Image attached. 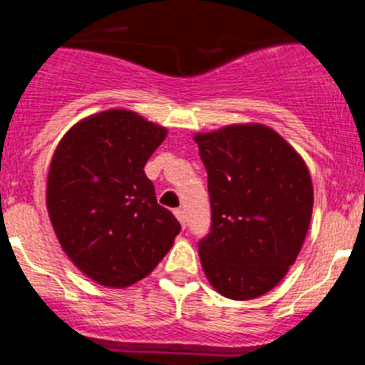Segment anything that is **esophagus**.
<instances>
[{
	"mask_svg": "<svg viewBox=\"0 0 365 365\" xmlns=\"http://www.w3.org/2000/svg\"><path fill=\"white\" fill-rule=\"evenodd\" d=\"M173 214H175V217L179 219V222L180 225H182V228H185V225H186V217H185V212L180 210V208H175V210H173Z\"/></svg>",
	"mask_w": 365,
	"mask_h": 365,
	"instance_id": "obj_1",
	"label": "esophagus"
}]
</instances>
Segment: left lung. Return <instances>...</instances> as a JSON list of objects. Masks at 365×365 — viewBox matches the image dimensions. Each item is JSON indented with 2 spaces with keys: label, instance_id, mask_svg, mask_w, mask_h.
I'll list each match as a JSON object with an SVG mask.
<instances>
[{
  "label": "left lung",
  "instance_id": "1",
  "mask_svg": "<svg viewBox=\"0 0 365 365\" xmlns=\"http://www.w3.org/2000/svg\"><path fill=\"white\" fill-rule=\"evenodd\" d=\"M193 140L208 173L212 228L199 257L215 291L254 299L294 265L312 215V180L298 151L263 124H232Z\"/></svg>",
  "mask_w": 365,
  "mask_h": 365
}]
</instances>
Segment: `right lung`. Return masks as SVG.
I'll return each instance as SVG.
<instances>
[{
    "mask_svg": "<svg viewBox=\"0 0 365 365\" xmlns=\"http://www.w3.org/2000/svg\"><path fill=\"white\" fill-rule=\"evenodd\" d=\"M166 135L137 113L108 109L74 124L56 146L47 212L67 257L100 285L146 278L180 232L144 173Z\"/></svg>",
    "mask_w": 365,
    "mask_h": 365,
    "instance_id": "1",
    "label": "right lung"
}]
</instances>
